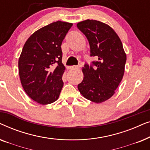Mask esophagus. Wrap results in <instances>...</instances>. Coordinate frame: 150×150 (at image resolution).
Returning a JSON list of instances; mask_svg holds the SVG:
<instances>
[{
	"mask_svg": "<svg viewBox=\"0 0 150 150\" xmlns=\"http://www.w3.org/2000/svg\"><path fill=\"white\" fill-rule=\"evenodd\" d=\"M79 67L77 66V65H72V66H69L68 67L69 69H79Z\"/></svg>",
	"mask_w": 150,
	"mask_h": 150,
	"instance_id": "obj_1",
	"label": "esophagus"
}]
</instances>
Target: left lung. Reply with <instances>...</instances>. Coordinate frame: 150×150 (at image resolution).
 Listing matches in <instances>:
<instances>
[{
  "mask_svg": "<svg viewBox=\"0 0 150 150\" xmlns=\"http://www.w3.org/2000/svg\"><path fill=\"white\" fill-rule=\"evenodd\" d=\"M77 27L89 41L90 56L97 59L84 65V78L78 89L86 99L101 103L113 96L122 81L126 54L120 38L108 24L87 20Z\"/></svg>",
  "mask_w": 150,
  "mask_h": 150,
  "instance_id": "left-lung-1",
  "label": "left lung"
}]
</instances>
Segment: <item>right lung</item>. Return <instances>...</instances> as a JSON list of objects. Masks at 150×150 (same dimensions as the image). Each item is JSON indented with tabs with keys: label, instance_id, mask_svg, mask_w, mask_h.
<instances>
[{
	"label": "right lung",
	"instance_id": "obj_1",
	"mask_svg": "<svg viewBox=\"0 0 150 150\" xmlns=\"http://www.w3.org/2000/svg\"><path fill=\"white\" fill-rule=\"evenodd\" d=\"M72 23L57 21L31 35L18 61L20 81L26 94L40 104L56 101L63 86L61 44Z\"/></svg>",
	"mask_w": 150,
	"mask_h": 150
}]
</instances>
